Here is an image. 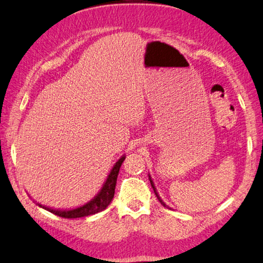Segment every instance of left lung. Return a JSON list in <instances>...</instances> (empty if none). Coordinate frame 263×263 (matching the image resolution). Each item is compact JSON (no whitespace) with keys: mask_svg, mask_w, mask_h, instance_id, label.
Instances as JSON below:
<instances>
[{"mask_svg":"<svg viewBox=\"0 0 263 263\" xmlns=\"http://www.w3.org/2000/svg\"><path fill=\"white\" fill-rule=\"evenodd\" d=\"M148 177H149V181H151V185H152V187H153V190H154V193H155V195H156V198L157 199H159V201L161 202V204H162V206H164V207H166V208H169V209H171L169 206H166V204L164 203V201H163V200H162L161 199V197H160V195H159V193H157V190H156V187H155V185H154V181H153L152 180V177H151V176L149 175H148Z\"/></svg>","mask_w":263,"mask_h":263,"instance_id":"left-lung-1","label":"left lung"}]
</instances>
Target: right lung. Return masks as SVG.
<instances>
[{
	"label": "right lung",
	"mask_w": 263,
	"mask_h": 263,
	"mask_svg": "<svg viewBox=\"0 0 263 263\" xmlns=\"http://www.w3.org/2000/svg\"><path fill=\"white\" fill-rule=\"evenodd\" d=\"M125 160V155H123L121 159H119L115 165L112 166L110 170V174L108 175L107 180L104 181L102 189L100 190V192L95 195V197L88 201L87 203L83 204V206L72 208V209H54L45 206V204H41L39 202H35L37 206L46 209L52 214L57 215V216L64 217V218H78V217H85L89 216V215H94L97 213H100L106 209L109 203L111 202L114 198V194H115V187H116V181H117V176L119 173V168L123 163V161Z\"/></svg>",
	"instance_id": "1"
}]
</instances>
